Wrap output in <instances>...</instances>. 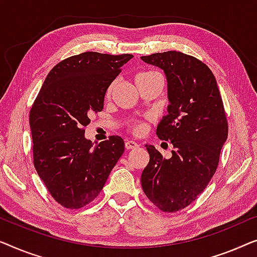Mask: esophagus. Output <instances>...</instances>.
Segmentation results:
<instances>
[{
  "label": "esophagus",
  "mask_w": 257,
  "mask_h": 257,
  "mask_svg": "<svg viewBox=\"0 0 257 257\" xmlns=\"http://www.w3.org/2000/svg\"><path fill=\"white\" fill-rule=\"evenodd\" d=\"M124 146H125V149H136L137 147H140V144L139 143H136L135 141H130V140H127L125 141V143H124Z\"/></svg>",
  "instance_id": "esophagus-1"
}]
</instances>
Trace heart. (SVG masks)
<instances>
[{"label": "heart", "instance_id": "obj_1", "mask_svg": "<svg viewBox=\"0 0 257 257\" xmlns=\"http://www.w3.org/2000/svg\"><path fill=\"white\" fill-rule=\"evenodd\" d=\"M155 73H157V72H154V71H144V72H140V73H137L136 74V77H135V81H137V80H141V79H143V78H147V77H149V75H151V74H155ZM113 88H114V82H111V84L108 86V88H107V92H106V95L107 96H109L110 94H111V92H113ZM132 130L135 134H143L144 132H146L147 130V123L144 121H139V122H136V123H134L133 124V127H132Z\"/></svg>", "mask_w": 257, "mask_h": 257}]
</instances>
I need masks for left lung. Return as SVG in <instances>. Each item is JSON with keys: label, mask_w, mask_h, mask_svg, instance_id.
<instances>
[{"label": "left lung", "mask_w": 257, "mask_h": 257, "mask_svg": "<svg viewBox=\"0 0 257 257\" xmlns=\"http://www.w3.org/2000/svg\"><path fill=\"white\" fill-rule=\"evenodd\" d=\"M141 58L166 74L169 114L158 124L157 136L173 146L169 160L147 146L150 160L141 184L158 209L177 212L192 204L214 176L228 122L214 74L201 60L179 51Z\"/></svg>", "instance_id": "left-lung-1"}]
</instances>
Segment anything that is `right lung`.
Returning <instances> with one entry per match:
<instances>
[{"instance_id":"obj_1","label":"right lung","mask_w":257,"mask_h":257,"mask_svg":"<svg viewBox=\"0 0 257 257\" xmlns=\"http://www.w3.org/2000/svg\"><path fill=\"white\" fill-rule=\"evenodd\" d=\"M134 56L84 52L50 71L30 109L34 165L49 193L77 209L99 196L124 151L120 136L93 147L85 127L103 108L108 86Z\"/></svg>"}]
</instances>
